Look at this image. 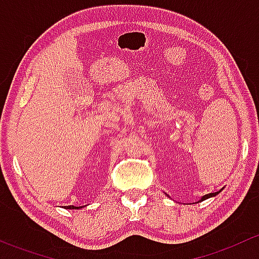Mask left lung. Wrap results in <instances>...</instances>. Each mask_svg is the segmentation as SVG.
Here are the masks:
<instances>
[{
  "label": "left lung",
  "instance_id": "obj_1",
  "mask_svg": "<svg viewBox=\"0 0 259 259\" xmlns=\"http://www.w3.org/2000/svg\"><path fill=\"white\" fill-rule=\"evenodd\" d=\"M217 194H219V192H217V193H209V194H207V195H203L202 198H200L199 200H198L197 203H200V202H203V200H205V199H208V198H211V197H215Z\"/></svg>",
  "mask_w": 259,
  "mask_h": 259
}]
</instances>
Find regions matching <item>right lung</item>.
<instances>
[{"label": "right lung", "instance_id": "obj_1", "mask_svg": "<svg viewBox=\"0 0 259 259\" xmlns=\"http://www.w3.org/2000/svg\"><path fill=\"white\" fill-rule=\"evenodd\" d=\"M66 209H80L81 207H75V205H67V207H65Z\"/></svg>", "mask_w": 259, "mask_h": 259}]
</instances>
